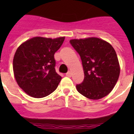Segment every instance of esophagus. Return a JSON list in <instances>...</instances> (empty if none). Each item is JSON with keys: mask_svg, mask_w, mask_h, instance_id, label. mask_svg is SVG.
Instances as JSON below:
<instances>
[{"mask_svg": "<svg viewBox=\"0 0 134 134\" xmlns=\"http://www.w3.org/2000/svg\"><path fill=\"white\" fill-rule=\"evenodd\" d=\"M66 76H67V77H71V73L70 71H68L67 74H66Z\"/></svg>", "mask_w": 134, "mask_h": 134, "instance_id": "obj_1", "label": "esophagus"}]
</instances>
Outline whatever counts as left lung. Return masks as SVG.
<instances>
[{
	"instance_id": "8db88e82",
	"label": "left lung",
	"mask_w": 134,
	"mask_h": 134,
	"mask_svg": "<svg viewBox=\"0 0 134 134\" xmlns=\"http://www.w3.org/2000/svg\"><path fill=\"white\" fill-rule=\"evenodd\" d=\"M69 42L81 57L85 75L83 81L76 85L78 92L90 99H99L108 95L120 72L113 47L97 37L71 40Z\"/></svg>"
}]
</instances>
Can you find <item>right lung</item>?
<instances>
[{
    "label": "right lung",
    "instance_id": "right-lung-1",
    "mask_svg": "<svg viewBox=\"0 0 134 134\" xmlns=\"http://www.w3.org/2000/svg\"><path fill=\"white\" fill-rule=\"evenodd\" d=\"M65 37H35L19 46L13 59V71L19 87L28 95L42 98L55 90L62 77L55 69V53Z\"/></svg>",
    "mask_w": 134,
    "mask_h": 134
}]
</instances>
